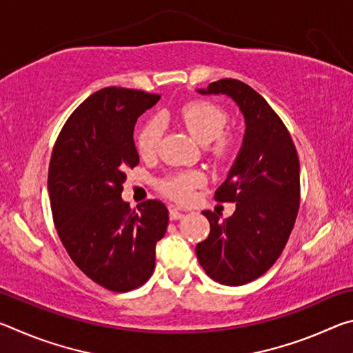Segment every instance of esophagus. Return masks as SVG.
Listing matches in <instances>:
<instances>
[{
	"instance_id": "34e87169",
	"label": "esophagus",
	"mask_w": 353,
	"mask_h": 353,
	"mask_svg": "<svg viewBox=\"0 0 353 353\" xmlns=\"http://www.w3.org/2000/svg\"><path fill=\"white\" fill-rule=\"evenodd\" d=\"M185 216V214L179 210V208H176V207H171L170 208V219L171 221H176V219H182Z\"/></svg>"
}]
</instances>
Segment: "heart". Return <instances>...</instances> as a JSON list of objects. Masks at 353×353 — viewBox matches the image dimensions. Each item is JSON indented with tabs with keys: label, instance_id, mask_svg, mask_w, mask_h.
Wrapping results in <instances>:
<instances>
[{
	"label": "heart",
	"instance_id": "b5f03b06",
	"mask_svg": "<svg viewBox=\"0 0 353 353\" xmlns=\"http://www.w3.org/2000/svg\"><path fill=\"white\" fill-rule=\"evenodd\" d=\"M179 121L188 130L194 140L202 145L213 141L212 154L219 160H227L234 155L236 149V137L225 132L229 124V113L210 101L193 99L182 104L177 110ZM163 126L159 118H149L137 132V149L141 157H152L157 154L162 141ZM205 182V176L199 171H185L163 179L159 183L160 193L181 204H187L193 199L194 190Z\"/></svg>",
	"mask_w": 353,
	"mask_h": 353
}]
</instances>
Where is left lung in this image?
Returning <instances> with one entry per match:
<instances>
[{
	"label": "left lung",
	"mask_w": 353,
	"mask_h": 353,
	"mask_svg": "<svg viewBox=\"0 0 353 353\" xmlns=\"http://www.w3.org/2000/svg\"><path fill=\"white\" fill-rule=\"evenodd\" d=\"M199 93L230 97L246 121L241 151L214 193L219 202H236V210L225 219L202 212L210 234L196 246L208 277L240 286L263 276L283 252L301 205V165L283 121L248 83L219 79Z\"/></svg>",
	"instance_id": "obj_1"
}]
</instances>
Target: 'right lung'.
<instances>
[{
	"mask_svg": "<svg viewBox=\"0 0 353 353\" xmlns=\"http://www.w3.org/2000/svg\"><path fill=\"white\" fill-rule=\"evenodd\" d=\"M159 94L107 87L71 113L52 148L48 191L59 238L74 265L105 290L128 292L146 283L168 208L121 199L126 170L139 165L134 128Z\"/></svg>",
	"mask_w": 353,
	"mask_h": 353,
	"instance_id": "right-lung-1",
	"label": "right lung"
}]
</instances>
